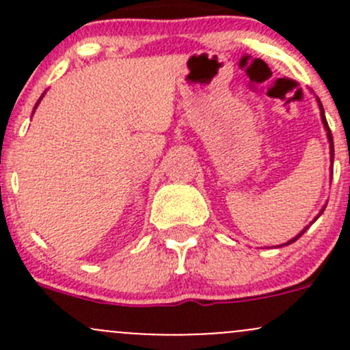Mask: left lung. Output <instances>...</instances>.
Wrapping results in <instances>:
<instances>
[{"mask_svg":"<svg viewBox=\"0 0 350 350\" xmlns=\"http://www.w3.org/2000/svg\"><path fill=\"white\" fill-rule=\"evenodd\" d=\"M317 101H319V107H320V116H322V123H323V126H325V130H327V139H328V144H330V161L334 162V139H332V132H330V129H328V123H327V118H325V111H323V107H322V103H320V100H319V98H317ZM323 210H325V206L322 208V211H320V215L323 213ZM320 215H319V217H320ZM319 217H317V218H319ZM317 218H315V220H317ZM315 220H313V221H315ZM313 221H312V224H313ZM306 228H308V227H306ZM306 228H305V230H301V232H299V234L296 235V237H293L291 241H288V242H286L284 245H289V243H293V242H295V241H298V239L301 237L303 234H305V232H306Z\"/></svg>","mask_w":350,"mask_h":350,"instance_id":"obj_1","label":"left lung"}]
</instances>
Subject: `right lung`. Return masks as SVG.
I'll list each match as a JSON object with an SVG mask.
<instances>
[{
    "instance_id": "1",
    "label": "right lung",
    "mask_w": 350,
    "mask_h": 350,
    "mask_svg": "<svg viewBox=\"0 0 350 350\" xmlns=\"http://www.w3.org/2000/svg\"><path fill=\"white\" fill-rule=\"evenodd\" d=\"M42 98H44V94H42V96H40V100H42ZM40 100H38V101H37V105H35V108H37V107H38V103H40ZM35 108H33V111H35Z\"/></svg>"
}]
</instances>
